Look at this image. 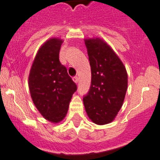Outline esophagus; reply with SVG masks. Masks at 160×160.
I'll use <instances>...</instances> for the list:
<instances>
[{
	"label": "esophagus",
	"instance_id": "esophagus-1",
	"mask_svg": "<svg viewBox=\"0 0 160 160\" xmlns=\"http://www.w3.org/2000/svg\"><path fill=\"white\" fill-rule=\"evenodd\" d=\"M72 80H73L75 83H77V82H78V80H79V79H78V77H72Z\"/></svg>",
	"mask_w": 160,
	"mask_h": 160
}]
</instances>
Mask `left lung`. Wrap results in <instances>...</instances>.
<instances>
[{"instance_id": "obj_1", "label": "left lung", "mask_w": 160, "mask_h": 160, "mask_svg": "<svg viewBox=\"0 0 160 160\" xmlns=\"http://www.w3.org/2000/svg\"><path fill=\"white\" fill-rule=\"evenodd\" d=\"M91 71V81L83 104L94 123L106 124L121 108L128 89V73L111 48L99 38L85 40Z\"/></svg>"}]
</instances>
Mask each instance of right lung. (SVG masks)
<instances>
[{"mask_svg":"<svg viewBox=\"0 0 160 160\" xmlns=\"http://www.w3.org/2000/svg\"><path fill=\"white\" fill-rule=\"evenodd\" d=\"M62 41L52 38L39 49L29 77L31 98L39 112L52 123L62 120L77 86L59 61Z\"/></svg>","mask_w":160,"mask_h":160,"instance_id":"obj_1","label":"right lung"}]
</instances>
